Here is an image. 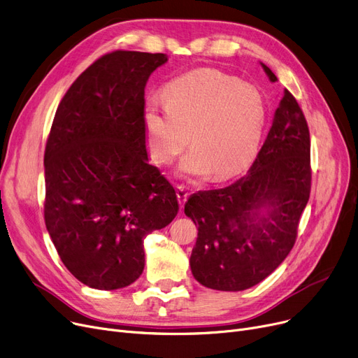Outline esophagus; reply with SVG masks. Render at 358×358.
Returning <instances> with one entry per match:
<instances>
[{
	"mask_svg": "<svg viewBox=\"0 0 358 358\" xmlns=\"http://www.w3.org/2000/svg\"><path fill=\"white\" fill-rule=\"evenodd\" d=\"M176 196H178V201H179V206L183 207L186 199H188V196H189V194H188V191H186V189L183 188V186H178Z\"/></svg>",
	"mask_w": 358,
	"mask_h": 358,
	"instance_id": "34e87169",
	"label": "esophagus"
}]
</instances>
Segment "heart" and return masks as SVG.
I'll return each mask as SVG.
<instances>
[{"instance_id":"1","label":"heart","mask_w":358,"mask_h":358,"mask_svg":"<svg viewBox=\"0 0 358 358\" xmlns=\"http://www.w3.org/2000/svg\"><path fill=\"white\" fill-rule=\"evenodd\" d=\"M166 106L145 108L147 143L152 159L170 164L185 147L183 176L226 180L245 170L257 155L266 121L258 87L214 68H199L164 89ZM192 138H189V135Z\"/></svg>"}]
</instances>
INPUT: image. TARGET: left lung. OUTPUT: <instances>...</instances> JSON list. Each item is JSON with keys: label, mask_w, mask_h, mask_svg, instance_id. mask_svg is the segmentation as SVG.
<instances>
[{"label": "left lung", "mask_w": 358, "mask_h": 358, "mask_svg": "<svg viewBox=\"0 0 358 358\" xmlns=\"http://www.w3.org/2000/svg\"><path fill=\"white\" fill-rule=\"evenodd\" d=\"M262 66L275 83V74ZM310 185L309 127L294 96L284 90L248 173L185 203V214L198 226L189 261L195 280L221 292H242L265 280L296 243Z\"/></svg>", "instance_id": "obj_1"}]
</instances>
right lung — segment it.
<instances>
[{
    "instance_id": "right-lung-1",
    "label": "right lung",
    "mask_w": 358,
    "mask_h": 358,
    "mask_svg": "<svg viewBox=\"0 0 358 358\" xmlns=\"http://www.w3.org/2000/svg\"><path fill=\"white\" fill-rule=\"evenodd\" d=\"M164 54L113 50L66 90L45 147V224L71 274L97 290L132 284L144 237L166 227L179 203L148 163L144 89Z\"/></svg>"
}]
</instances>
